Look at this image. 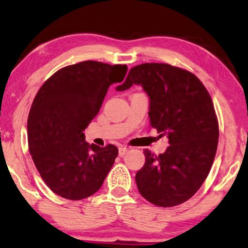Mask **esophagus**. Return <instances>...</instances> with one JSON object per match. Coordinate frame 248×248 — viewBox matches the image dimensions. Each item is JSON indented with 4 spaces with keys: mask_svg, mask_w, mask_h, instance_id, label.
Segmentation results:
<instances>
[{
    "mask_svg": "<svg viewBox=\"0 0 248 248\" xmlns=\"http://www.w3.org/2000/svg\"><path fill=\"white\" fill-rule=\"evenodd\" d=\"M128 151H129V148L124 147V146L119 147V156H120V157H124V155L128 153Z\"/></svg>",
    "mask_w": 248,
    "mask_h": 248,
    "instance_id": "1",
    "label": "esophagus"
}]
</instances>
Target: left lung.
Segmentation results:
<instances>
[{
  "mask_svg": "<svg viewBox=\"0 0 248 248\" xmlns=\"http://www.w3.org/2000/svg\"><path fill=\"white\" fill-rule=\"evenodd\" d=\"M141 84L150 98V123L169 146L164 154L143 150L146 162L136 173L139 193L151 204L172 207L193 197L208 176L218 145V120L201 80L188 70L167 63L130 69L117 87Z\"/></svg>",
  "mask_w": 248,
  "mask_h": 248,
  "instance_id": "obj_1",
  "label": "left lung"
}]
</instances>
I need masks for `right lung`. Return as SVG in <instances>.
<instances>
[{"instance_id": "1", "label": "right lung", "mask_w": 248, "mask_h": 248, "mask_svg": "<svg viewBox=\"0 0 248 248\" xmlns=\"http://www.w3.org/2000/svg\"><path fill=\"white\" fill-rule=\"evenodd\" d=\"M127 70L125 64L82 61L58 70L39 89L29 112V150L54 194L80 201L100 189L118 148L89 145L82 131Z\"/></svg>"}]
</instances>
